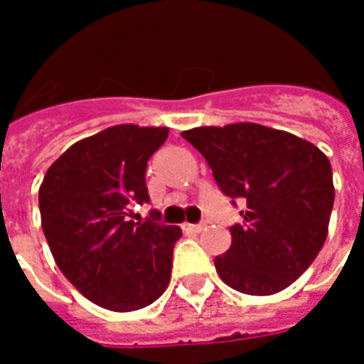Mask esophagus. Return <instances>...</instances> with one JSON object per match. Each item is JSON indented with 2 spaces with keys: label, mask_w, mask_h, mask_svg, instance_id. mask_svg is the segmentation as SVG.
Segmentation results:
<instances>
[{
  "label": "esophagus",
  "mask_w": 364,
  "mask_h": 364,
  "mask_svg": "<svg viewBox=\"0 0 364 364\" xmlns=\"http://www.w3.org/2000/svg\"><path fill=\"white\" fill-rule=\"evenodd\" d=\"M185 231H191V232H202L206 229V223H185L183 225Z\"/></svg>",
  "instance_id": "1"
}]
</instances>
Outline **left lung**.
<instances>
[{
    "label": "left lung",
    "mask_w": 364,
    "mask_h": 364,
    "mask_svg": "<svg viewBox=\"0 0 364 364\" xmlns=\"http://www.w3.org/2000/svg\"><path fill=\"white\" fill-rule=\"evenodd\" d=\"M183 139L206 158L221 193L242 202L231 248L213 259L227 287L269 296L290 287L323 248L334 206L332 166L317 146L259 124L194 127Z\"/></svg>",
    "instance_id": "1"
}]
</instances>
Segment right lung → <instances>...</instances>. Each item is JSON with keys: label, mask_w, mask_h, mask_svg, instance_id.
<instances>
[{"label": "right lung", "mask_w": 364, "mask_h": 364, "mask_svg": "<svg viewBox=\"0 0 364 364\" xmlns=\"http://www.w3.org/2000/svg\"><path fill=\"white\" fill-rule=\"evenodd\" d=\"M168 127L122 124L82 139L47 170L40 187L41 229L66 279L93 304L135 311L170 284L181 229L154 210L141 223L129 206L151 202L146 162Z\"/></svg>", "instance_id": "obj_1"}]
</instances>
